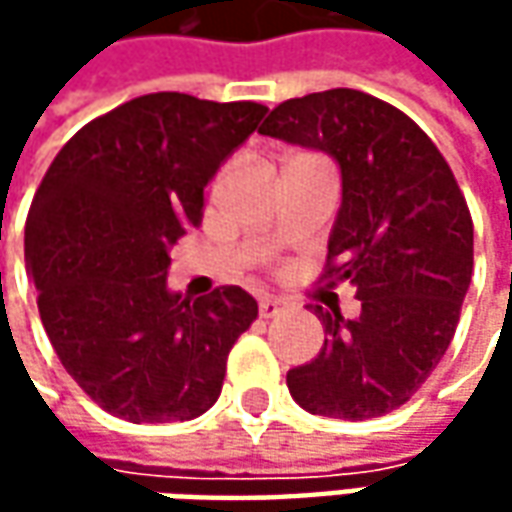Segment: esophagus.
I'll return each mask as SVG.
<instances>
[{"instance_id": "obj_1", "label": "esophagus", "mask_w": 512, "mask_h": 512, "mask_svg": "<svg viewBox=\"0 0 512 512\" xmlns=\"http://www.w3.org/2000/svg\"><path fill=\"white\" fill-rule=\"evenodd\" d=\"M285 310V305L279 302V299H273V296H262L259 299V316L262 319H273V316H279Z\"/></svg>"}]
</instances>
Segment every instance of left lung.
<instances>
[{
  "label": "left lung",
  "instance_id": "8db88e82",
  "mask_svg": "<svg viewBox=\"0 0 512 512\" xmlns=\"http://www.w3.org/2000/svg\"><path fill=\"white\" fill-rule=\"evenodd\" d=\"M265 136L330 153L342 207L327 242L325 287L353 285L362 313H313L325 347L287 373L290 396L313 416H384L424 384L459 325L473 276V219L464 193L407 113L353 88L287 99Z\"/></svg>",
  "mask_w": 512,
  "mask_h": 512
}]
</instances>
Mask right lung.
<instances>
[{"label": "right lung", "mask_w": 512, "mask_h": 512, "mask_svg": "<svg viewBox=\"0 0 512 512\" xmlns=\"http://www.w3.org/2000/svg\"><path fill=\"white\" fill-rule=\"evenodd\" d=\"M265 113L148 93L76 130L50 162L25 262L59 362L110 416L187 422L219 399L259 305L236 285L193 305L170 293V247L202 225L205 185Z\"/></svg>", "instance_id": "obj_1"}]
</instances>
